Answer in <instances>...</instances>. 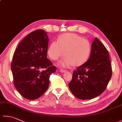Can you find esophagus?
I'll list each match as a JSON object with an SVG mask.
<instances>
[{
    "mask_svg": "<svg viewBox=\"0 0 122 122\" xmlns=\"http://www.w3.org/2000/svg\"><path fill=\"white\" fill-rule=\"evenodd\" d=\"M66 70H63V69H60V71L61 72H62V73H63V72H66Z\"/></svg>",
    "mask_w": 122,
    "mask_h": 122,
    "instance_id": "esophagus-1",
    "label": "esophagus"
}]
</instances>
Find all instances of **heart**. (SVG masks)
I'll use <instances>...</instances> for the list:
<instances>
[{"instance_id": "obj_1", "label": "heart", "mask_w": 122, "mask_h": 122, "mask_svg": "<svg viewBox=\"0 0 122 122\" xmlns=\"http://www.w3.org/2000/svg\"><path fill=\"white\" fill-rule=\"evenodd\" d=\"M58 42L53 41L49 46L48 53L53 60L63 55L65 56L60 64L68 66H79L89 59L91 52V45L89 40L75 33H66L59 38Z\"/></svg>"}]
</instances>
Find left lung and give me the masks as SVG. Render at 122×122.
Masks as SVG:
<instances>
[{
    "instance_id": "1",
    "label": "left lung",
    "mask_w": 122,
    "mask_h": 122,
    "mask_svg": "<svg viewBox=\"0 0 122 122\" xmlns=\"http://www.w3.org/2000/svg\"><path fill=\"white\" fill-rule=\"evenodd\" d=\"M112 69L108 51L95 38L88 60L74 70L69 87L81 100L95 98L104 91L112 77Z\"/></svg>"
}]
</instances>
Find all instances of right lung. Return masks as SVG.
I'll return each mask as SVG.
<instances>
[{"mask_svg": "<svg viewBox=\"0 0 122 122\" xmlns=\"http://www.w3.org/2000/svg\"><path fill=\"white\" fill-rule=\"evenodd\" d=\"M49 38L43 30L30 33L15 49L11 69L15 87L28 100L37 99L47 90L56 68L47 58Z\"/></svg>", "mask_w": 122, "mask_h": 122, "instance_id": "obj_1", "label": "right lung"}]
</instances>
